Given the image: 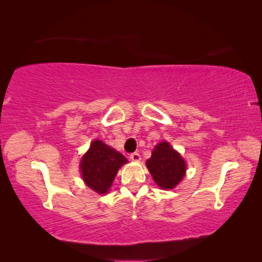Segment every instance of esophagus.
<instances>
[{"label":"esophagus","instance_id":"obj_1","mask_svg":"<svg viewBox=\"0 0 262 262\" xmlns=\"http://www.w3.org/2000/svg\"><path fill=\"white\" fill-rule=\"evenodd\" d=\"M129 158L132 159L133 162H139L140 159H141V156H140L139 152H133V154H130Z\"/></svg>","mask_w":262,"mask_h":262}]
</instances>
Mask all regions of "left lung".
<instances>
[{"instance_id":"1","label":"left lung","mask_w":262,"mask_h":262,"mask_svg":"<svg viewBox=\"0 0 262 262\" xmlns=\"http://www.w3.org/2000/svg\"><path fill=\"white\" fill-rule=\"evenodd\" d=\"M150 173L159 187L171 189L184 178L186 164L180 155L167 142L156 145L151 157L147 161Z\"/></svg>"}]
</instances>
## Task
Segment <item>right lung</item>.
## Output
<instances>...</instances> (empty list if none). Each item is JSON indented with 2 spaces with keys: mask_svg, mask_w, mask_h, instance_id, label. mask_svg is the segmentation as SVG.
<instances>
[{
  "mask_svg": "<svg viewBox=\"0 0 262 262\" xmlns=\"http://www.w3.org/2000/svg\"><path fill=\"white\" fill-rule=\"evenodd\" d=\"M126 157L101 141H94L81 162V172L85 184L99 194L107 193L117 172Z\"/></svg>",
  "mask_w": 262,
  "mask_h": 262,
  "instance_id": "add662e5",
  "label": "right lung"
}]
</instances>
